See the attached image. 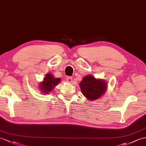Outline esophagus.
Returning <instances> with one entry per match:
<instances>
[{
  "label": "esophagus",
  "mask_w": 146,
  "mask_h": 146,
  "mask_svg": "<svg viewBox=\"0 0 146 146\" xmlns=\"http://www.w3.org/2000/svg\"><path fill=\"white\" fill-rule=\"evenodd\" d=\"M66 81H67V82H68V83H72V81H73V79H72V77H70V76L67 77V78H66Z\"/></svg>",
  "instance_id": "34e87169"
}]
</instances>
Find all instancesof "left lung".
Instances as JSON below:
<instances>
[{"instance_id": "left-lung-1", "label": "left lung", "mask_w": 146, "mask_h": 146, "mask_svg": "<svg viewBox=\"0 0 146 146\" xmlns=\"http://www.w3.org/2000/svg\"><path fill=\"white\" fill-rule=\"evenodd\" d=\"M79 85L81 93L90 101L100 99L108 89L106 81L97 79L91 74L84 76Z\"/></svg>"}]
</instances>
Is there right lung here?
<instances>
[{
    "label": "right lung",
    "instance_id": "right-lung-1",
    "mask_svg": "<svg viewBox=\"0 0 146 146\" xmlns=\"http://www.w3.org/2000/svg\"><path fill=\"white\" fill-rule=\"evenodd\" d=\"M61 81V78H55L52 73H47L42 82L39 84V90L44 94H48Z\"/></svg>",
    "mask_w": 146,
    "mask_h": 146
}]
</instances>
